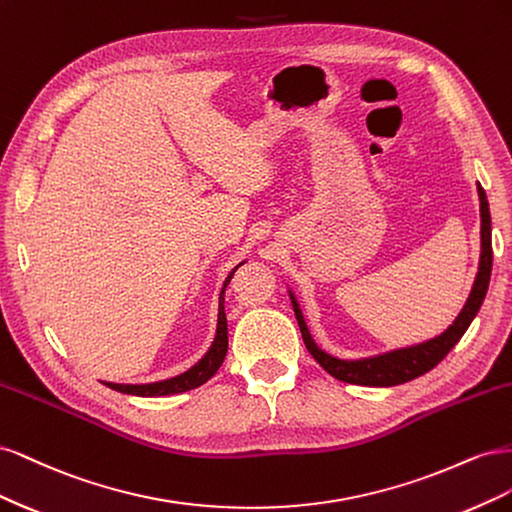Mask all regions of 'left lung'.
I'll use <instances>...</instances> for the list:
<instances>
[{"instance_id": "1", "label": "left lung", "mask_w": 512, "mask_h": 512, "mask_svg": "<svg viewBox=\"0 0 512 512\" xmlns=\"http://www.w3.org/2000/svg\"><path fill=\"white\" fill-rule=\"evenodd\" d=\"M478 200H480V258H478V273L474 277L472 290L466 299V305L461 307V312L448 324L440 335L425 339V342H418L404 348H393L386 352H378L371 356H359V359H342V356L329 354L322 350L316 339L312 337L307 329V322L303 316V309L294 297V292L288 288L294 316H297L299 329L303 335V342L309 350V354L320 363L324 371L337 380L348 382V384H363V386H395L404 384L408 380H414L418 376L427 374L429 369L436 367L444 356L453 350V346L468 331L470 322L478 314L480 305L485 301V294L491 280V265H493V250H491V213H489V200L483 190V185L476 183Z\"/></svg>"}]
</instances>
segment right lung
Returning <instances> with one entry per match:
<instances>
[{
    "mask_svg": "<svg viewBox=\"0 0 512 512\" xmlns=\"http://www.w3.org/2000/svg\"><path fill=\"white\" fill-rule=\"evenodd\" d=\"M241 265H245V260L239 262V265L226 275V280H224L222 290H220V299H218V324H215L213 342L207 348V352L200 356V359L192 367L181 371V374H177V376H170V378H164V380H153V382H138V384L106 382V380H100V382L106 384L108 389L126 393V395L162 397V395H177V393L192 391V389H196V386L205 384L209 378L218 374V369L222 367V363L226 359V350H228V322H226V312H224V292H226V286L232 280V275H235V271Z\"/></svg>",
    "mask_w": 512,
    "mask_h": 512,
    "instance_id": "obj_1",
    "label": "right lung"
}]
</instances>
